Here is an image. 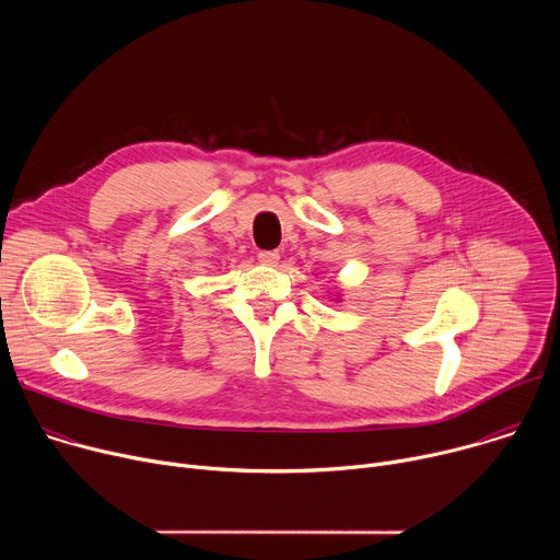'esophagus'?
I'll return each instance as SVG.
<instances>
[{"label":"esophagus","mask_w":560,"mask_h":560,"mask_svg":"<svg viewBox=\"0 0 560 560\" xmlns=\"http://www.w3.org/2000/svg\"><path fill=\"white\" fill-rule=\"evenodd\" d=\"M259 261L264 266H277L279 264V253L277 250H261L259 253Z\"/></svg>","instance_id":"1"}]
</instances>
